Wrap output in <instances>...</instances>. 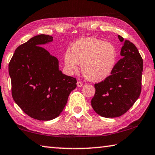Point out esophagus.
I'll list each match as a JSON object with an SVG mask.
<instances>
[{"label":"esophagus","mask_w":155,"mask_h":155,"mask_svg":"<svg viewBox=\"0 0 155 155\" xmlns=\"http://www.w3.org/2000/svg\"><path fill=\"white\" fill-rule=\"evenodd\" d=\"M77 84L78 87H83V83L82 82H81V81H78Z\"/></svg>","instance_id":"34e87169"}]
</instances>
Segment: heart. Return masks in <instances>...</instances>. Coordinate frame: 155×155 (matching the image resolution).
<instances>
[{
    "mask_svg": "<svg viewBox=\"0 0 155 155\" xmlns=\"http://www.w3.org/2000/svg\"><path fill=\"white\" fill-rule=\"evenodd\" d=\"M65 52L64 65L69 72H77L79 64L85 77L94 82L103 81L114 70L117 51L113 44L94 38H84L72 44Z\"/></svg>",
    "mask_w": 155,
    "mask_h": 155,
    "instance_id": "1",
    "label": "heart"
}]
</instances>
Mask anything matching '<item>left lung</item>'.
Masks as SVG:
<instances>
[{
    "label": "left lung",
    "instance_id": "8db88e82",
    "mask_svg": "<svg viewBox=\"0 0 155 155\" xmlns=\"http://www.w3.org/2000/svg\"><path fill=\"white\" fill-rule=\"evenodd\" d=\"M122 42L120 59L111 75L96 83L91 104L104 117H116L125 114L140 97L141 90L143 59L134 44L118 35Z\"/></svg>",
    "mask_w": 155,
    "mask_h": 155
}]
</instances>
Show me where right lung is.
I'll list each match as a JSON object with an SVG mask.
<instances>
[{
  "mask_svg": "<svg viewBox=\"0 0 155 155\" xmlns=\"http://www.w3.org/2000/svg\"><path fill=\"white\" fill-rule=\"evenodd\" d=\"M53 40L36 35L15 49L9 64L12 94L15 103L32 118L48 121L58 117L77 80L64 74L59 61L41 46Z\"/></svg>",
  "mask_w": 155,
  "mask_h": 155,
  "instance_id": "obj_1",
  "label": "right lung"
}]
</instances>
